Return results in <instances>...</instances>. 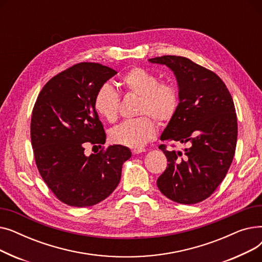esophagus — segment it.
<instances>
[{"label": "esophagus", "mask_w": 262, "mask_h": 262, "mask_svg": "<svg viewBox=\"0 0 262 262\" xmlns=\"http://www.w3.org/2000/svg\"><path fill=\"white\" fill-rule=\"evenodd\" d=\"M133 154L134 155H137V154H140V153H143V152H145V148H142V147H138V148H134L133 150Z\"/></svg>", "instance_id": "esophagus-1"}]
</instances>
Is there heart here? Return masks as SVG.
<instances>
[{
    "label": "heart",
    "mask_w": 262,
    "mask_h": 262,
    "mask_svg": "<svg viewBox=\"0 0 262 262\" xmlns=\"http://www.w3.org/2000/svg\"><path fill=\"white\" fill-rule=\"evenodd\" d=\"M119 85L126 94L138 96L136 113L140 117L114 127L109 134L110 140L138 148L155 138L156 123L152 117L166 124L174 117L180 101L178 91L172 82L159 81L157 75L141 67L130 68L121 76ZM93 106L103 119L114 123L119 117L120 96L109 84H103L94 94Z\"/></svg>",
    "instance_id": "b5f03b06"
}]
</instances>
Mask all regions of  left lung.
Instances as JSON below:
<instances>
[{
  "instance_id": "1",
  "label": "left lung",
  "mask_w": 262,
  "mask_h": 262,
  "mask_svg": "<svg viewBox=\"0 0 262 262\" xmlns=\"http://www.w3.org/2000/svg\"><path fill=\"white\" fill-rule=\"evenodd\" d=\"M148 60L169 67L180 89L177 110L160 140L189 145L184 152L159 145L169 163L157 186L163 195L176 203L203 202L222 183L235 156V104L221 78L189 58L166 55Z\"/></svg>"
}]
</instances>
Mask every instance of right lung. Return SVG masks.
Here are the masks:
<instances>
[{"label": "right lung", "mask_w": 262, "mask_h": 262, "mask_svg": "<svg viewBox=\"0 0 262 262\" xmlns=\"http://www.w3.org/2000/svg\"><path fill=\"white\" fill-rule=\"evenodd\" d=\"M117 72L95 62H79L52 77L33 108L31 139L38 171L60 202L89 207L113 193L122 166L130 158L120 144L85 155V146L105 143L106 134L93 106L94 94Z\"/></svg>", "instance_id": "add662e5"}]
</instances>
